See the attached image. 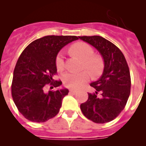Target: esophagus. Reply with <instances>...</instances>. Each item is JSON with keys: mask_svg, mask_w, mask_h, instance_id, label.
<instances>
[{"mask_svg": "<svg viewBox=\"0 0 146 146\" xmlns=\"http://www.w3.org/2000/svg\"><path fill=\"white\" fill-rule=\"evenodd\" d=\"M77 91H75V90H74V89H70V90H69V93L72 94H77Z\"/></svg>", "mask_w": 146, "mask_h": 146, "instance_id": "34e87169", "label": "esophagus"}]
</instances>
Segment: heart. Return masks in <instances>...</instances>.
Returning a JSON list of instances; mask_svg holds the SVG:
<instances>
[{"label": "heart", "instance_id": "b5f03b06", "mask_svg": "<svg viewBox=\"0 0 146 146\" xmlns=\"http://www.w3.org/2000/svg\"><path fill=\"white\" fill-rule=\"evenodd\" d=\"M72 53L83 60V66L93 76H98L104 69V61L99 55H94V50L89 44L79 42L70 47ZM55 65L58 71L64 68V52L60 51L55 59ZM89 80V74L86 71L81 72H66L63 75V82L66 87L78 88Z\"/></svg>", "mask_w": 146, "mask_h": 146}]
</instances>
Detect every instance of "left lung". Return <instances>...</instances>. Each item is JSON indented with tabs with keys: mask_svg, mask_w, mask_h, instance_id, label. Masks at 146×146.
Listing matches in <instances>:
<instances>
[{
	"mask_svg": "<svg viewBox=\"0 0 146 146\" xmlns=\"http://www.w3.org/2000/svg\"><path fill=\"white\" fill-rule=\"evenodd\" d=\"M79 38L99 51L104 64L102 75L90 84L96 91L88 93V99L80 104V109L85 116L94 123H108L124 109L129 96L131 77L128 64L119 48L103 37L84 36Z\"/></svg>",
	"mask_w": 146,
	"mask_h": 146,
	"instance_id": "obj_1",
	"label": "left lung"
}]
</instances>
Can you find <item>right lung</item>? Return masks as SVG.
<instances>
[{"label": "right lung", "instance_id": "1", "mask_svg": "<svg viewBox=\"0 0 146 146\" xmlns=\"http://www.w3.org/2000/svg\"><path fill=\"white\" fill-rule=\"evenodd\" d=\"M76 36H46L35 40L23 50L15 66L11 96L20 113L26 119L42 123L58 113L66 88L44 92L50 84L57 88L60 80H54L57 73L55 59L67 44L78 39ZM53 88V87H52Z\"/></svg>", "mask_w": 146, "mask_h": 146}]
</instances>
